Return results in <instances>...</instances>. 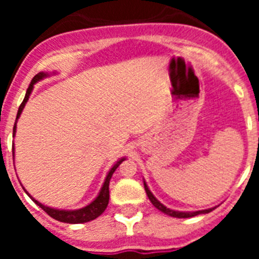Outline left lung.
I'll return each mask as SVG.
<instances>
[{"label":"left lung","mask_w":259,"mask_h":259,"mask_svg":"<svg viewBox=\"0 0 259 259\" xmlns=\"http://www.w3.org/2000/svg\"><path fill=\"white\" fill-rule=\"evenodd\" d=\"M144 188H145V192L146 194H148V197H149L150 202L154 205L155 207H157L158 210H161L162 212H164V214L170 215V217H174V218H191V217H196V215L198 214H206V212H210L212 211V210L215 209V207H212V209H207V210H201V211H193V212H185V211H175V210H170L167 209L164 205H162L159 201L157 200V198L153 196L152 192L149 191V188H148V185H146V183L144 182Z\"/></svg>","instance_id":"1"}]
</instances>
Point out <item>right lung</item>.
<instances>
[{
  "label": "right lung",
  "mask_w": 259,
  "mask_h": 259,
  "mask_svg": "<svg viewBox=\"0 0 259 259\" xmlns=\"http://www.w3.org/2000/svg\"><path fill=\"white\" fill-rule=\"evenodd\" d=\"M45 76H48V74H45V72H38L37 75H35V77L32 79L31 84H29L28 89H27V93H26V97H24V100H23V102L20 104L19 106V110H18V114H17V120L18 118L20 116V113L23 111V109H24V106H26V102L28 101V97L29 95H31L32 89H33V85H35L37 81H40L41 79H44ZM17 120H15V124H14V130H13V135H15V131H17ZM13 157H14V153H13ZM125 158H122V159H119L118 162H116L115 164H114L113 167H111V170L109 171V174H107L106 179H105V183L104 185H102L101 191H100V194H98L97 197H96V200L93 201V202H91L89 205H87L85 207H83V209H79V210H58V209H52V207H48L45 206V205H42V203H40L38 201H36L35 198L32 197V196H29L28 192L26 191V193L28 194L29 197L33 200V202L37 203L38 206L41 207V209L44 210L45 212H47L49 217H52L53 219H56V221H59V222H63V223H71V224H77V223H85V222H89V221H93V219H96L97 217H100V215L102 214V212L105 211V209L107 207V203H109V197H110V193H109V183H110V179H111V176H113L114 171L118 168V166L120 163H122L123 161H124Z\"/></svg>",
  "instance_id": "obj_1"
}]
</instances>
